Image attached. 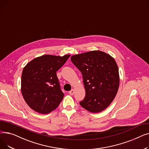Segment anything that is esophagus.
Wrapping results in <instances>:
<instances>
[{"mask_svg":"<svg viewBox=\"0 0 149 149\" xmlns=\"http://www.w3.org/2000/svg\"><path fill=\"white\" fill-rule=\"evenodd\" d=\"M74 92H75V91H74V89H72L71 91H70L69 92V93L70 95H72L74 93Z\"/></svg>","mask_w":149,"mask_h":149,"instance_id":"obj_1","label":"esophagus"}]
</instances>
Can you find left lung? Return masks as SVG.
I'll return each mask as SVG.
<instances>
[{
  "mask_svg": "<svg viewBox=\"0 0 149 149\" xmlns=\"http://www.w3.org/2000/svg\"><path fill=\"white\" fill-rule=\"evenodd\" d=\"M70 60L83 75L86 95L80 105L92 113L104 111L119 88V70L115 59L104 52L92 51L74 55Z\"/></svg>",
  "mask_w": 149,
  "mask_h": 149,
  "instance_id": "1",
  "label": "left lung"
}]
</instances>
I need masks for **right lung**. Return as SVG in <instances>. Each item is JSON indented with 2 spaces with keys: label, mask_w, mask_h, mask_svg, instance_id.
Masks as SVG:
<instances>
[{
  "label": "right lung",
  "mask_w": 149,
  "mask_h": 149,
  "mask_svg": "<svg viewBox=\"0 0 149 149\" xmlns=\"http://www.w3.org/2000/svg\"><path fill=\"white\" fill-rule=\"evenodd\" d=\"M70 55H43L28 63L23 69L21 91L26 104L34 111L47 114L55 110L64 97L56 72Z\"/></svg>",
  "instance_id": "1"
}]
</instances>
